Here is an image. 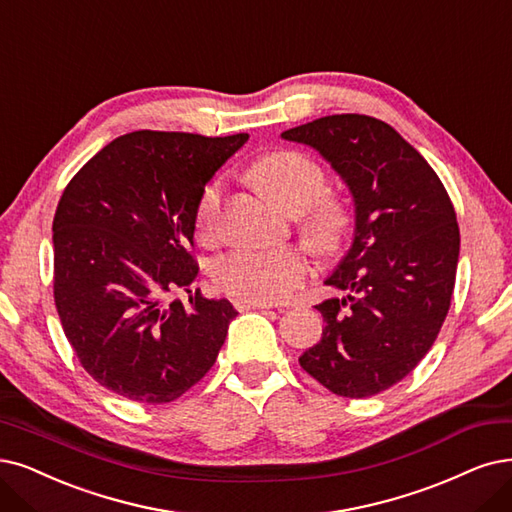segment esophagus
Masks as SVG:
<instances>
[{"label": "esophagus", "mask_w": 512, "mask_h": 512, "mask_svg": "<svg viewBox=\"0 0 512 512\" xmlns=\"http://www.w3.org/2000/svg\"><path fill=\"white\" fill-rule=\"evenodd\" d=\"M236 310H270V301H255V299H236Z\"/></svg>", "instance_id": "34e87169"}]
</instances>
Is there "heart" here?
<instances>
[{"mask_svg":"<svg viewBox=\"0 0 512 512\" xmlns=\"http://www.w3.org/2000/svg\"><path fill=\"white\" fill-rule=\"evenodd\" d=\"M251 179L285 213H304L301 232L314 253L333 255L342 249L352 221L350 208L339 196L325 192V173L314 160L295 149H278L253 164ZM221 202L223 181L206 183L194 206L198 238L215 236ZM308 272V259L297 249L238 251L215 263L213 280L236 299L280 301L301 287Z\"/></svg>","mask_w":512,"mask_h":512,"instance_id":"heart-1","label":"heart"}]
</instances>
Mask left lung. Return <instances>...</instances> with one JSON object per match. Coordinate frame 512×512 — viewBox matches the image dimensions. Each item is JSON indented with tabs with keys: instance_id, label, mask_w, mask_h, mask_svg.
<instances>
[{
	"instance_id": "1",
	"label": "left lung",
	"mask_w": 512,
	"mask_h": 512,
	"mask_svg": "<svg viewBox=\"0 0 512 512\" xmlns=\"http://www.w3.org/2000/svg\"><path fill=\"white\" fill-rule=\"evenodd\" d=\"M314 147L354 198V240L318 304L325 329L299 365L337 396L365 399L411 373L449 312L460 255L456 211L432 166L390 124L339 113L282 132Z\"/></svg>"
}]
</instances>
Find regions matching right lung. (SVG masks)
Wrapping results in <instances>:
<instances>
[{
	"instance_id": "add662e5",
	"label": "right lung",
	"mask_w": 512,
	"mask_h": 512,
	"mask_svg": "<svg viewBox=\"0 0 512 512\" xmlns=\"http://www.w3.org/2000/svg\"><path fill=\"white\" fill-rule=\"evenodd\" d=\"M249 135L137 130L75 175L52 221L54 304L82 367L124 399H179L217 361L236 310L189 295L194 206Z\"/></svg>"
}]
</instances>
